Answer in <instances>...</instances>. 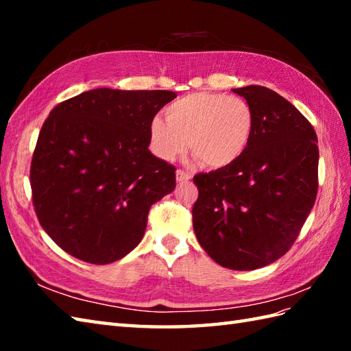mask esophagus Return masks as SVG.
I'll list each match as a JSON object with an SVG mask.
<instances>
[{
	"mask_svg": "<svg viewBox=\"0 0 351 351\" xmlns=\"http://www.w3.org/2000/svg\"><path fill=\"white\" fill-rule=\"evenodd\" d=\"M190 180H191V173H189V171H185L182 169L176 170V181L178 182H189Z\"/></svg>",
	"mask_w": 351,
	"mask_h": 351,
	"instance_id": "esophagus-1",
	"label": "esophagus"
}]
</instances>
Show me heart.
I'll return each mask as SVG.
<instances>
[{"mask_svg":"<svg viewBox=\"0 0 351 351\" xmlns=\"http://www.w3.org/2000/svg\"><path fill=\"white\" fill-rule=\"evenodd\" d=\"M253 134V113L240 96L196 92L171 102L166 117L154 116L149 138L154 154L173 160L191 147L200 162L220 169L237 161Z\"/></svg>","mask_w":351,"mask_h":351,"instance_id":"b5f03b06","label":"heart"}]
</instances>
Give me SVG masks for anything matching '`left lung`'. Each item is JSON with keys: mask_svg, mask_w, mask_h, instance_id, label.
Listing matches in <instances>:
<instances>
[{"mask_svg": "<svg viewBox=\"0 0 351 351\" xmlns=\"http://www.w3.org/2000/svg\"><path fill=\"white\" fill-rule=\"evenodd\" d=\"M253 113L244 154L197 173L193 228L199 244L230 270H256L285 255L315 204L318 140L293 104L263 86L232 88Z\"/></svg>", "mask_w": 351, "mask_h": 351, "instance_id": "8db88e82", "label": "left lung"}]
</instances>
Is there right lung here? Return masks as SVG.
Returning a JSON list of instances; mask_svg holds the SVG:
<instances>
[{"label":"right lung","mask_w":351,"mask_h":351,"mask_svg":"<svg viewBox=\"0 0 351 351\" xmlns=\"http://www.w3.org/2000/svg\"><path fill=\"white\" fill-rule=\"evenodd\" d=\"M169 90L93 88L51 110L29 169L37 219L73 258L104 265L136 249L151 206L175 190V167L147 146Z\"/></svg>","instance_id":"1"}]
</instances>
